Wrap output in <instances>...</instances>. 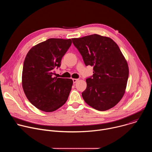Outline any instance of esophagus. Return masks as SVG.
<instances>
[{
    "mask_svg": "<svg viewBox=\"0 0 152 152\" xmlns=\"http://www.w3.org/2000/svg\"><path fill=\"white\" fill-rule=\"evenodd\" d=\"M78 80H79L78 79H73V83H76V82H77Z\"/></svg>",
    "mask_w": 152,
    "mask_h": 152,
    "instance_id": "obj_1",
    "label": "esophagus"
}]
</instances>
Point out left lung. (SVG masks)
Returning <instances> with one entry per match:
<instances>
[{
	"mask_svg": "<svg viewBox=\"0 0 152 152\" xmlns=\"http://www.w3.org/2000/svg\"><path fill=\"white\" fill-rule=\"evenodd\" d=\"M86 66H93V75L86 80L82 93L84 101L103 111L116 105L123 97L129 67L119 47L110 38L97 34L72 38Z\"/></svg>",
	"mask_w": 152,
	"mask_h": 152,
	"instance_id": "1",
	"label": "left lung"
}]
</instances>
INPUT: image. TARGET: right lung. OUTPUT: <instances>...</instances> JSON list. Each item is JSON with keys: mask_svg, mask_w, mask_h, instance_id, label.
<instances>
[{"mask_svg": "<svg viewBox=\"0 0 152 152\" xmlns=\"http://www.w3.org/2000/svg\"><path fill=\"white\" fill-rule=\"evenodd\" d=\"M72 42L70 39L49 38L34 46L26 55L22 72L23 88L29 101L39 110L53 112L69 97L72 79L53 75Z\"/></svg>", "mask_w": 152, "mask_h": 152, "instance_id": "obj_1", "label": "right lung"}]
</instances>
